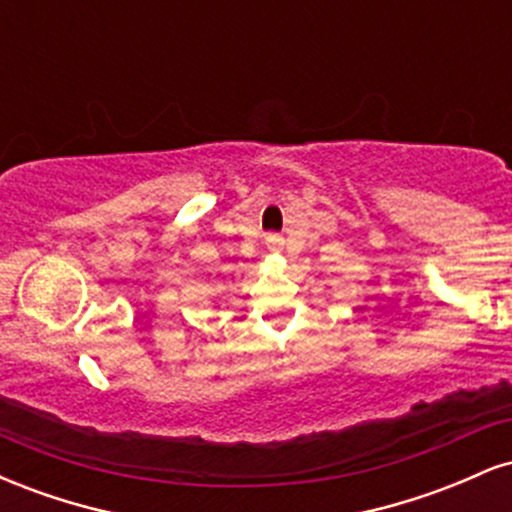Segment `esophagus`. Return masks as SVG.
<instances>
[{
  "mask_svg": "<svg viewBox=\"0 0 512 512\" xmlns=\"http://www.w3.org/2000/svg\"><path fill=\"white\" fill-rule=\"evenodd\" d=\"M267 248L269 250H281V248H284V238H281L279 233H269V236H267Z\"/></svg>",
  "mask_w": 512,
  "mask_h": 512,
  "instance_id": "esophagus-1",
  "label": "esophagus"
}]
</instances>
